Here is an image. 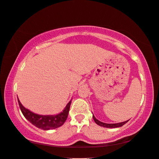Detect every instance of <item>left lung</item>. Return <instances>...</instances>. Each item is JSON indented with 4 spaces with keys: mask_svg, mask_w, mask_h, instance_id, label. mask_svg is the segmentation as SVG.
<instances>
[{
    "mask_svg": "<svg viewBox=\"0 0 159 159\" xmlns=\"http://www.w3.org/2000/svg\"><path fill=\"white\" fill-rule=\"evenodd\" d=\"M93 120H94V122L96 123H97L98 125H99L101 127H107V128H116V127H122L123 125L125 124L126 123H127V122L129 121L127 120V121H125V122H122V123H103V122H101L98 120H97V118H95V116L93 115Z\"/></svg>",
    "mask_w": 159,
    "mask_h": 159,
    "instance_id": "1",
    "label": "left lung"
}]
</instances>
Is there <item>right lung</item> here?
<instances>
[{"instance_id": "1", "label": "right lung", "mask_w": 159, "mask_h": 159, "mask_svg": "<svg viewBox=\"0 0 159 159\" xmlns=\"http://www.w3.org/2000/svg\"><path fill=\"white\" fill-rule=\"evenodd\" d=\"M17 101L20 110L26 119L36 127L43 129V130H49V129H56L62 126L65 123L67 118V116H68L70 104L72 102V100H70L69 103L66 105V108L63 109V111L58 114L43 116L33 113V112L28 110L27 108H25L22 105L18 98Z\"/></svg>"}]
</instances>
